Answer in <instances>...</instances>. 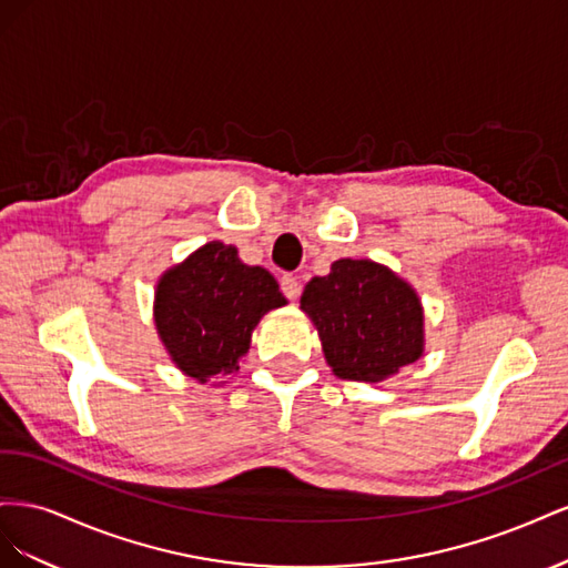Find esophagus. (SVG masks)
I'll return each instance as SVG.
<instances>
[{"mask_svg": "<svg viewBox=\"0 0 568 568\" xmlns=\"http://www.w3.org/2000/svg\"><path fill=\"white\" fill-rule=\"evenodd\" d=\"M280 286H282V294H284L288 301H296V298L301 296V280L294 277V274H284Z\"/></svg>", "mask_w": 568, "mask_h": 568, "instance_id": "34e87169", "label": "esophagus"}]
</instances>
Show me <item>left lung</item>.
Wrapping results in <instances>:
<instances>
[{
	"mask_svg": "<svg viewBox=\"0 0 568 568\" xmlns=\"http://www.w3.org/2000/svg\"><path fill=\"white\" fill-rule=\"evenodd\" d=\"M301 311L317 326L338 379L384 382L424 353L419 296L386 265L353 257L332 263L326 277L305 284Z\"/></svg>",
	"mask_w": 568,
	"mask_h": 568,
	"instance_id": "obj_1",
	"label": "left lung"
}]
</instances>
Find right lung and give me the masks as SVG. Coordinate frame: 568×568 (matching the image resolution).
I'll use <instances>...</instances> for the list:
<instances>
[{"mask_svg":"<svg viewBox=\"0 0 568 568\" xmlns=\"http://www.w3.org/2000/svg\"><path fill=\"white\" fill-rule=\"evenodd\" d=\"M282 305L286 298L265 267L244 265L234 246L209 242L159 280L153 322L170 359L203 384L234 374L255 324Z\"/></svg>","mask_w":568,"mask_h":568,"instance_id":"right-lung-1","label":"right lung"}]
</instances>
